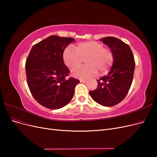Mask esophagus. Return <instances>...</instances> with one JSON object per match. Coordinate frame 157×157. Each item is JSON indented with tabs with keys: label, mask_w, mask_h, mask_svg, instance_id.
I'll use <instances>...</instances> for the list:
<instances>
[{
	"label": "esophagus",
	"mask_w": 157,
	"mask_h": 157,
	"mask_svg": "<svg viewBox=\"0 0 157 157\" xmlns=\"http://www.w3.org/2000/svg\"><path fill=\"white\" fill-rule=\"evenodd\" d=\"M80 82L81 83H85L86 82V80H84V79H80Z\"/></svg>",
	"instance_id": "1"
}]
</instances>
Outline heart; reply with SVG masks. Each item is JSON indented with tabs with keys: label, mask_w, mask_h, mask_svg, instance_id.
Returning <instances> with one entry per match:
<instances>
[{
	"label": "heart",
	"mask_w": 157,
	"mask_h": 157,
	"mask_svg": "<svg viewBox=\"0 0 157 157\" xmlns=\"http://www.w3.org/2000/svg\"><path fill=\"white\" fill-rule=\"evenodd\" d=\"M84 59L86 65L75 68ZM63 59L69 68H75L71 72L73 77L88 78L96 76L98 72L101 75L107 73L113 65L114 54L100 42L90 40L78 42L75 49L67 46L63 51Z\"/></svg>",
	"instance_id": "obj_1"
}]
</instances>
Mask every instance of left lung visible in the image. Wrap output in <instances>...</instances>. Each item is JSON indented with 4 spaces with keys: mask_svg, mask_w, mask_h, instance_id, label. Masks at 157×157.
<instances>
[{
    "mask_svg": "<svg viewBox=\"0 0 157 157\" xmlns=\"http://www.w3.org/2000/svg\"><path fill=\"white\" fill-rule=\"evenodd\" d=\"M114 54V61L107 75L97 80V88L89 94L99 105L111 107L122 101L129 91L135 69L134 55L130 46L113 36L100 39Z\"/></svg>",
    "mask_w": 157,
    "mask_h": 157,
    "instance_id": "left-lung-1",
    "label": "left lung"
}]
</instances>
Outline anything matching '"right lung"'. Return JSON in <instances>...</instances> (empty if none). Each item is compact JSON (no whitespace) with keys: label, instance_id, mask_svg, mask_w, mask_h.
I'll use <instances>...</instances> for the list:
<instances>
[{"label":"right lung","instance_id":"right-lung-1","mask_svg":"<svg viewBox=\"0 0 157 157\" xmlns=\"http://www.w3.org/2000/svg\"><path fill=\"white\" fill-rule=\"evenodd\" d=\"M75 39L51 35L33 46L26 60L27 82L32 96L41 105L62 108L70 102L79 80L70 77L64 63L65 48Z\"/></svg>","mask_w":157,"mask_h":157}]
</instances>
